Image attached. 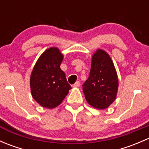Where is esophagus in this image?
<instances>
[{"label":"esophagus","instance_id":"34e87169","mask_svg":"<svg viewBox=\"0 0 149 149\" xmlns=\"http://www.w3.org/2000/svg\"><path fill=\"white\" fill-rule=\"evenodd\" d=\"M80 85H81L80 82H79V81H76V83L73 84V87H79V86H80Z\"/></svg>","mask_w":149,"mask_h":149}]
</instances>
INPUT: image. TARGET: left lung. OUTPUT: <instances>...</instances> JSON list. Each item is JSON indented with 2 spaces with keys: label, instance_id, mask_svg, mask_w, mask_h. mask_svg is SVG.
<instances>
[{
  "label": "left lung",
  "instance_id": "obj_1",
  "mask_svg": "<svg viewBox=\"0 0 149 149\" xmlns=\"http://www.w3.org/2000/svg\"><path fill=\"white\" fill-rule=\"evenodd\" d=\"M85 98L97 109L107 108L116 98L118 79L113 62L106 52L94 54L88 79L82 85Z\"/></svg>",
  "mask_w": 149,
  "mask_h": 149
}]
</instances>
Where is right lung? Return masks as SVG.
Returning a JSON list of instances; mask_svg holds the SVG:
<instances>
[{
	"mask_svg": "<svg viewBox=\"0 0 149 149\" xmlns=\"http://www.w3.org/2000/svg\"><path fill=\"white\" fill-rule=\"evenodd\" d=\"M63 56L56 47L45 51L36 63L30 78L31 95L42 107L58 106L71 88L61 69Z\"/></svg>",
	"mask_w": 149,
	"mask_h": 149,
	"instance_id": "add662e5",
	"label": "right lung"
}]
</instances>
